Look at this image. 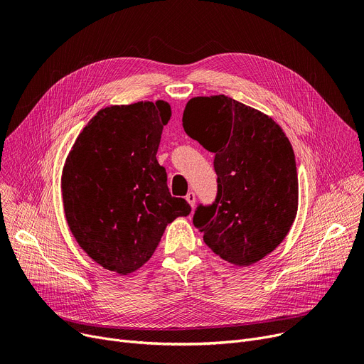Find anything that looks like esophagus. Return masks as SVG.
I'll return each instance as SVG.
<instances>
[{
	"label": "esophagus",
	"instance_id": "34e87169",
	"mask_svg": "<svg viewBox=\"0 0 364 364\" xmlns=\"http://www.w3.org/2000/svg\"><path fill=\"white\" fill-rule=\"evenodd\" d=\"M186 200L190 203L191 208H195V203H196V195L193 191H188L187 196H186Z\"/></svg>",
	"mask_w": 364,
	"mask_h": 364
}]
</instances>
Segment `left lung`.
Segmentation results:
<instances>
[{
  "instance_id": "8db88e82",
  "label": "left lung",
  "mask_w": 364,
  "mask_h": 364,
  "mask_svg": "<svg viewBox=\"0 0 364 364\" xmlns=\"http://www.w3.org/2000/svg\"><path fill=\"white\" fill-rule=\"evenodd\" d=\"M184 132L215 154L218 193L199 205L193 224L221 259L249 266L274 252L299 208L293 146L266 114L225 95L191 98Z\"/></svg>"
}]
</instances>
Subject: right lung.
I'll return each instance as SVG.
<instances>
[{"label":"right lung","instance_id":"obj_1","mask_svg":"<svg viewBox=\"0 0 364 364\" xmlns=\"http://www.w3.org/2000/svg\"><path fill=\"white\" fill-rule=\"evenodd\" d=\"M169 117L165 101L102 108L77 136L63 168L71 234L90 259L119 275L146 263L166 225L191 210L171 196L156 161Z\"/></svg>","mask_w":364,"mask_h":364}]
</instances>
